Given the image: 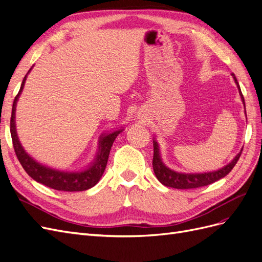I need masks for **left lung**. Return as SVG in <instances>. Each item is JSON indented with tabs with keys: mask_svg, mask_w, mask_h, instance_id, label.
<instances>
[{
	"mask_svg": "<svg viewBox=\"0 0 262 262\" xmlns=\"http://www.w3.org/2000/svg\"><path fill=\"white\" fill-rule=\"evenodd\" d=\"M234 81L237 85V89H238L239 95L242 101L244 104L245 108V115H246V106H245V99L241 91V87L238 82L236 80L235 74H232ZM153 146H154V156H153V169L156 178L158 181L163 184L166 187H171L175 189H194V188H200L203 186H208L213 184L221 178H224L227 173L231 171L234 166L236 165L237 161L239 160L242 155V150L237 154L231 163L223 166V167L213 170V171H207V172H179L176 170H172L169 167L166 166L161 156V149L160 144L157 143L155 138H153Z\"/></svg>",
	"mask_w": 262,
	"mask_h": 262,
	"instance_id": "1",
	"label": "left lung"
}]
</instances>
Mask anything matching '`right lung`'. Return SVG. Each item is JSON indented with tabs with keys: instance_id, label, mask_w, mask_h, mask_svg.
Instances as JSON below:
<instances>
[{
	"instance_id": "add662e5",
	"label": "right lung",
	"mask_w": 262,
	"mask_h": 262,
	"mask_svg": "<svg viewBox=\"0 0 262 262\" xmlns=\"http://www.w3.org/2000/svg\"><path fill=\"white\" fill-rule=\"evenodd\" d=\"M31 69L28 71V73L30 72ZM28 73L24 77L20 85V90L17 94V96L14 99L11 117V136L13 141V146L18 161L23 166V168L25 169L28 175L37 182H40V184L49 188L59 190V191H84V190L94 187L100 180L102 173H104L114 141L116 140L117 136H119V134L123 131V128L116 129L101 134L98 140V149L96 156H95L94 161L91 163V165L87 166L83 170H58L55 168L49 167V166L38 163L35 158L31 157L21 146L16 131V122H15L16 105L20 94L24 90V86H25Z\"/></svg>"
}]
</instances>
